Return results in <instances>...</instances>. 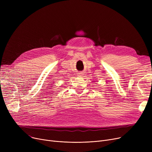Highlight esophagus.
I'll list each match as a JSON object with an SVG mask.
<instances>
[{
	"label": "esophagus",
	"instance_id": "1",
	"mask_svg": "<svg viewBox=\"0 0 152 152\" xmlns=\"http://www.w3.org/2000/svg\"><path fill=\"white\" fill-rule=\"evenodd\" d=\"M78 74V76H81V75H83V73H77Z\"/></svg>",
	"mask_w": 152,
	"mask_h": 152
}]
</instances>
